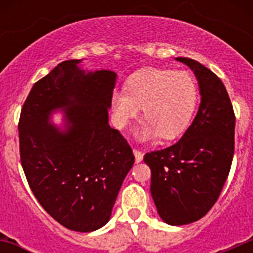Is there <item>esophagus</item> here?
<instances>
[{"instance_id":"esophagus-1","label":"esophagus","mask_w":253,"mask_h":253,"mask_svg":"<svg viewBox=\"0 0 253 253\" xmlns=\"http://www.w3.org/2000/svg\"><path fill=\"white\" fill-rule=\"evenodd\" d=\"M133 153L135 156V162L139 163L143 160V152H140L139 149H133Z\"/></svg>"}]
</instances>
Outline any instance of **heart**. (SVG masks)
Instances as JSON below:
<instances>
[{
  "mask_svg": "<svg viewBox=\"0 0 253 253\" xmlns=\"http://www.w3.org/2000/svg\"><path fill=\"white\" fill-rule=\"evenodd\" d=\"M125 92L113 93V113L119 128L142 107V124L135 135L139 140L154 137L175 139L193 119L198 102V86L186 71L144 68L128 78Z\"/></svg>",
  "mask_w": 253,
  "mask_h": 253,
  "instance_id": "heart-1",
  "label": "heart"
}]
</instances>
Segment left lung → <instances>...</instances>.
<instances>
[{"mask_svg":"<svg viewBox=\"0 0 253 253\" xmlns=\"http://www.w3.org/2000/svg\"><path fill=\"white\" fill-rule=\"evenodd\" d=\"M195 75L202 101L195 119L177 143L144 156L151 169V194L169 225L199 220L218 200L234 153L233 106L224 84L190 58H176Z\"/></svg>","mask_w":253,"mask_h":253,"instance_id":"left-lung-1","label":"left lung"}]
</instances>
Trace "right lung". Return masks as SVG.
Segmentation results:
<instances>
[{
	"label": "right lung",
	"mask_w": 253,
	"mask_h": 253,
	"mask_svg": "<svg viewBox=\"0 0 253 253\" xmlns=\"http://www.w3.org/2000/svg\"><path fill=\"white\" fill-rule=\"evenodd\" d=\"M81 62L64 60L33 86L20 115V158L46 213L71 231L92 232L109 222L134 154L109 125L116 73ZM59 110L63 127L51 122Z\"/></svg>",
	"instance_id": "obj_1"
}]
</instances>
